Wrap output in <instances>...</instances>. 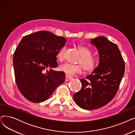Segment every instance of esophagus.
I'll use <instances>...</instances> for the list:
<instances>
[{
  "label": "esophagus",
  "mask_w": 135,
  "mask_h": 135,
  "mask_svg": "<svg viewBox=\"0 0 135 135\" xmlns=\"http://www.w3.org/2000/svg\"><path fill=\"white\" fill-rule=\"evenodd\" d=\"M72 79V77H71V76H69L68 75H66V81H69L70 80H71Z\"/></svg>",
  "instance_id": "esophagus-1"
}]
</instances>
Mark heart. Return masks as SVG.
Segmentation results:
<instances>
[{"instance_id": "1", "label": "heart", "mask_w": 135, "mask_h": 135, "mask_svg": "<svg viewBox=\"0 0 135 135\" xmlns=\"http://www.w3.org/2000/svg\"><path fill=\"white\" fill-rule=\"evenodd\" d=\"M78 49L81 56V58L78 62L80 64H72L69 63H65L60 67V71L68 75L79 74L81 72L83 68L85 72H90L95 70L98 66V60L96 57L91 56L92 52L89 48L84 46H78ZM66 50V47H63L58 52L57 57L59 61L63 60Z\"/></svg>"}]
</instances>
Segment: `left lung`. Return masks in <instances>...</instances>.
I'll return each instance as SVG.
<instances>
[{"instance_id": "obj_1", "label": "left lung", "mask_w": 135, "mask_h": 135, "mask_svg": "<svg viewBox=\"0 0 135 135\" xmlns=\"http://www.w3.org/2000/svg\"><path fill=\"white\" fill-rule=\"evenodd\" d=\"M97 47L99 63L85 79H80L81 89L73 95L78 107L85 110L100 108L109 103L118 91L125 72V63L118 46L107 37L91 39Z\"/></svg>"}]
</instances>
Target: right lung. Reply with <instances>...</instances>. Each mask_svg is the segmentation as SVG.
Listing matches in <instances>:
<instances>
[{
	"instance_id": "1",
	"label": "right lung",
	"mask_w": 135,
	"mask_h": 135,
	"mask_svg": "<svg viewBox=\"0 0 135 135\" xmlns=\"http://www.w3.org/2000/svg\"><path fill=\"white\" fill-rule=\"evenodd\" d=\"M66 41L64 37L46 31L21 39L14 54L13 66L17 86L28 100H46L65 80V73L52 68L57 67L56 56ZM47 68L51 69L45 73Z\"/></svg>"
}]
</instances>
